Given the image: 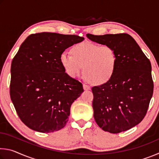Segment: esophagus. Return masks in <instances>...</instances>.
Returning a JSON list of instances; mask_svg holds the SVG:
<instances>
[{
  "label": "esophagus",
  "mask_w": 159,
  "mask_h": 159,
  "mask_svg": "<svg viewBox=\"0 0 159 159\" xmlns=\"http://www.w3.org/2000/svg\"><path fill=\"white\" fill-rule=\"evenodd\" d=\"M83 89H84L85 90H88L90 89V87L87 84H83Z\"/></svg>",
  "instance_id": "34e87169"
}]
</instances>
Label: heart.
I'll list each match as a JSON object with an SVG mask.
<instances>
[{"label": "heart", "instance_id": "obj_1", "mask_svg": "<svg viewBox=\"0 0 159 159\" xmlns=\"http://www.w3.org/2000/svg\"><path fill=\"white\" fill-rule=\"evenodd\" d=\"M72 52L65 51L60 56L66 74L76 78L83 73L95 84H104L112 77L116 65V55L108 45H98L88 41L74 45Z\"/></svg>", "mask_w": 159, "mask_h": 159}]
</instances>
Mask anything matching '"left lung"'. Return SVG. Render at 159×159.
I'll list each match as a JSON object with an SVG mask.
<instances>
[{
    "label": "left lung",
    "mask_w": 159,
    "mask_h": 159,
    "mask_svg": "<svg viewBox=\"0 0 159 159\" xmlns=\"http://www.w3.org/2000/svg\"><path fill=\"white\" fill-rule=\"evenodd\" d=\"M86 36L94 42L111 46L116 55L112 77L92 88L94 118L99 128L110 133L128 130L143 120L152 98L150 61L129 34Z\"/></svg>",
    "instance_id": "left-lung-1"
}]
</instances>
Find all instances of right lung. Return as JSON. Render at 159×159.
<instances>
[{
  "mask_svg": "<svg viewBox=\"0 0 159 159\" xmlns=\"http://www.w3.org/2000/svg\"><path fill=\"white\" fill-rule=\"evenodd\" d=\"M77 35L33 34L21 43L11 64L10 95L19 117L32 130L52 133L68 121L83 85L65 73L60 56L83 41Z\"/></svg>",
  "mask_w": 159,
  "mask_h": 159,
  "instance_id": "add662e5",
  "label": "right lung"
}]
</instances>
